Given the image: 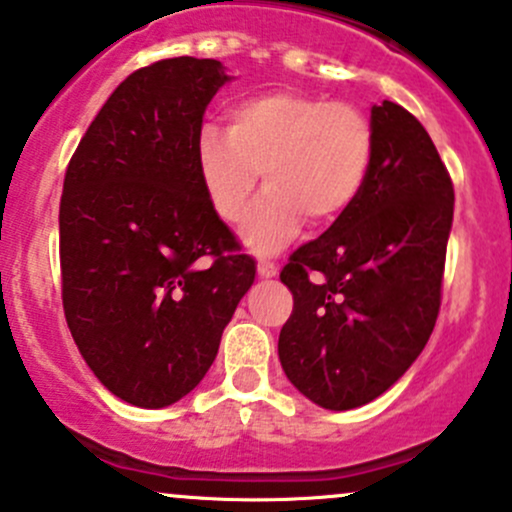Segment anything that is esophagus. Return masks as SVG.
Returning a JSON list of instances; mask_svg holds the SVG:
<instances>
[{
  "label": "esophagus",
  "mask_w": 512,
  "mask_h": 512,
  "mask_svg": "<svg viewBox=\"0 0 512 512\" xmlns=\"http://www.w3.org/2000/svg\"><path fill=\"white\" fill-rule=\"evenodd\" d=\"M257 274H260L262 279L277 277V265H274V262H269V260H260V262H257Z\"/></svg>",
  "instance_id": "34e87169"
}]
</instances>
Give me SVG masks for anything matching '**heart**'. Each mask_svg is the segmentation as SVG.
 I'll return each instance as SVG.
<instances>
[{
	"label": "heart",
	"instance_id": "1",
	"mask_svg": "<svg viewBox=\"0 0 512 512\" xmlns=\"http://www.w3.org/2000/svg\"><path fill=\"white\" fill-rule=\"evenodd\" d=\"M374 155L367 116L345 101L303 92L247 97L228 111V131L206 123L196 138V167L213 211L243 218L257 179L267 192L243 221L245 245L272 252L306 223H333L355 204Z\"/></svg>",
	"mask_w": 512,
	"mask_h": 512
}]
</instances>
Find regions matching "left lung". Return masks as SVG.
<instances>
[{
  "instance_id": "1",
  "label": "left lung",
  "mask_w": 512,
  "mask_h": 512,
  "mask_svg": "<svg viewBox=\"0 0 512 512\" xmlns=\"http://www.w3.org/2000/svg\"><path fill=\"white\" fill-rule=\"evenodd\" d=\"M374 155L355 204L289 257L294 311L279 362L308 401L350 411L391 389L440 313L454 187L411 111L372 106Z\"/></svg>"
}]
</instances>
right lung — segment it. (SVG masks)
I'll use <instances>...</instances> for the list:
<instances>
[{"mask_svg": "<svg viewBox=\"0 0 512 512\" xmlns=\"http://www.w3.org/2000/svg\"><path fill=\"white\" fill-rule=\"evenodd\" d=\"M218 60L128 75L77 145L60 199L63 308L94 376L121 401L165 408L204 379L255 260L213 211L196 138Z\"/></svg>", "mask_w": 512, "mask_h": 512, "instance_id": "add662e5", "label": "right lung"}]
</instances>
